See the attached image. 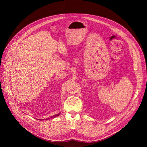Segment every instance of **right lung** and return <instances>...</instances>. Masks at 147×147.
I'll list each match as a JSON object with an SVG mask.
<instances>
[{
    "mask_svg": "<svg viewBox=\"0 0 147 147\" xmlns=\"http://www.w3.org/2000/svg\"><path fill=\"white\" fill-rule=\"evenodd\" d=\"M59 115H60V113H58V114H57V115H53V116H51V117H49V118H46V119H45V120L49 119H51V118H55V117H56L58 116ZM38 120H39V119H38ZM40 120H42V119H40ZM42 120H44V119H42Z\"/></svg>",
    "mask_w": 147,
    "mask_h": 147,
    "instance_id": "right-lung-1",
    "label": "right lung"
}]
</instances>
